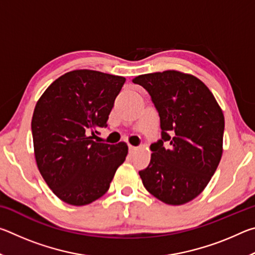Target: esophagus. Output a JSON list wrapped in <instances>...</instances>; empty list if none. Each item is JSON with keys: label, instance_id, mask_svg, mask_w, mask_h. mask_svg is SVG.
Returning <instances> with one entry per match:
<instances>
[{"label": "esophagus", "instance_id": "1", "mask_svg": "<svg viewBox=\"0 0 255 255\" xmlns=\"http://www.w3.org/2000/svg\"><path fill=\"white\" fill-rule=\"evenodd\" d=\"M135 150H137V147H135V146H132V145H129V152L133 153Z\"/></svg>", "mask_w": 255, "mask_h": 255}]
</instances>
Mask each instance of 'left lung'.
Masks as SVG:
<instances>
[{
	"instance_id": "8db88e82",
	"label": "left lung",
	"mask_w": 255,
	"mask_h": 255,
	"mask_svg": "<svg viewBox=\"0 0 255 255\" xmlns=\"http://www.w3.org/2000/svg\"><path fill=\"white\" fill-rule=\"evenodd\" d=\"M132 82L147 90L161 119L162 139L150 145L149 165L139 171L144 187L166 205L187 204L204 191L221 162L222 108L204 82L188 73H149Z\"/></svg>"
}]
</instances>
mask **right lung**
<instances>
[{
	"instance_id": "obj_1",
	"label": "right lung",
	"mask_w": 255,
	"mask_h": 255,
	"mask_svg": "<svg viewBox=\"0 0 255 255\" xmlns=\"http://www.w3.org/2000/svg\"><path fill=\"white\" fill-rule=\"evenodd\" d=\"M125 82L123 76L99 71H71L55 80L36 103L31 130L38 170L68 205L85 206L101 198L126 159L125 141L109 145L89 136L107 127Z\"/></svg>"
}]
</instances>
